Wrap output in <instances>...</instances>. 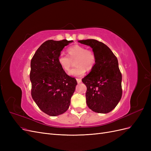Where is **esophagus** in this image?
Here are the masks:
<instances>
[{"mask_svg": "<svg viewBox=\"0 0 151 151\" xmlns=\"http://www.w3.org/2000/svg\"><path fill=\"white\" fill-rule=\"evenodd\" d=\"M76 80H77V82L78 83H81V82H82L81 79H76Z\"/></svg>", "mask_w": 151, "mask_h": 151, "instance_id": "1", "label": "esophagus"}]
</instances>
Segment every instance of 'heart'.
<instances>
[{
	"mask_svg": "<svg viewBox=\"0 0 151 151\" xmlns=\"http://www.w3.org/2000/svg\"><path fill=\"white\" fill-rule=\"evenodd\" d=\"M68 55L61 53L59 55L57 62L62 69L68 72L74 61L76 65L70 70L69 74L72 76L80 77L84 74L86 70H91L96 62V56L92 50L86 49L79 45H73L67 50Z\"/></svg>",
	"mask_w": 151,
	"mask_h": 151,
	"instance_id": "1",
	"label": "heart"
}]
</instances>
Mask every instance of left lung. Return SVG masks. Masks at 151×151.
<instances>
[{
    "label": "left lung",
    "mask_w": 151,
    "mask_h": 151,
    "mask_svg": "<svg viewBox=\"0 0 151 151\" xmlns=\"http://www.w3.org/2000/svg\"><path fill=\"white\" fill-rule=\"evenodd\" d=\"M89 45L96 56L89 74L82 79L86 86V103L91 110L107 113L115 108L122 98V73L116 57L103 43L93 39L80 40Z\"/></svg>",
    "instance_id": "8db88e82"
}]
</instances>
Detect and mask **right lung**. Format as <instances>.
Wrapping results in <instances>:
<instances>
[{
    "mask_svg": "<svg viewBox=\"0 0 151 151\" xmlns=\"http://www.w3.org/2000/svg\"><path fill=\"white\" fill-rule=\"evenodd\" d=\"M72 40H53L45 42L31 60V96L38 108L50 116L65 112L77 84L74 77L68 76L59 65L60 52Z\"/></svg>",
    "mask_w": 151,
    "mask_h": 151,
    "instance_id": "1",
    "label": "right lung"
}]
</instances>
